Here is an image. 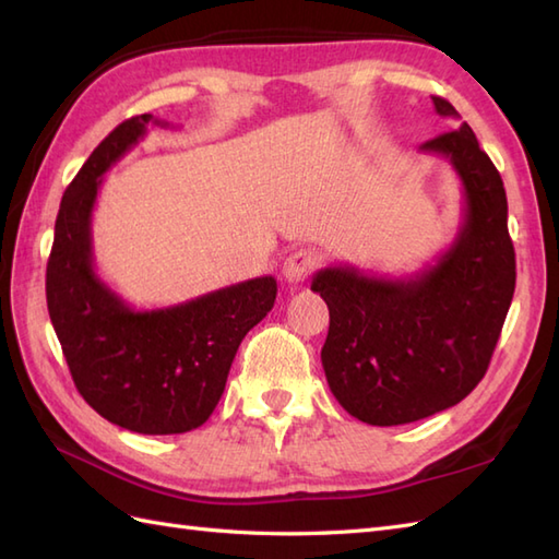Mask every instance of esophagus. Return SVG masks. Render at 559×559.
<instances>
[{
    "label": "esophagus",
    "instance_id": "34e87169",
    "mask_svg": "<svg viewBox=\"0 0 559 559\" xmlns=\"http://www.w3.org/2000/svg\"><path fill=\"white\" fill-rule=\"evenodd\" d=\"M317 264H319V257L317 252H312V249L307 247L295 249V252H290L286 261H283V278L288 283H302L317 269Z\"/></svg>",
    "mask_w": 559,
    "mask_h": 559
}]
</instances>
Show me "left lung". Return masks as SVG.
I'll return each mask as SVG.
<instances>
[{
	"instance_id": "1",
	"label": "left lung",
	"mask_w": 559,
	"mask_h": 559,
	"mask_svg": "<svg viewBox=\"0 0 559 559\" xmlns=\"http://www.w3.org/2000/svg\"><path fill=\"white\" fill-rule=\"evenodd\" d=\"M432 103L459 120L449 100ZM420 151L444 156L463 185V223L437 264L411 278L326 266L312 281L329 307L322 365L331 394L379 427L430 418L478 386L516 286L504 185L473 129L463 122Z\"/></svg>"
}]
</instances>
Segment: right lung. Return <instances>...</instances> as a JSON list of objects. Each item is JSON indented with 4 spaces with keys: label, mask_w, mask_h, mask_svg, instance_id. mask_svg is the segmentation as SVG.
<instances>
[{
    "label": "right lung",
    "mask_w": 559,
    "mask_h": 559,
    "mask_svg": "<svg viewBox=\"0 0 559 559\" xmlns=\"http://www.w3.org/2000/svg\"><path fill=\"white\" fill-rule=\"evenodd\" d=\"M153 115L115 127L83 163L59 204L47 261V312L71 379L105 420L139 435H180L218 406L237 348L271 312L276 278L235 283L165 310L136 312L93 269L91 218L103 175Z\"/></svg>",
    "instance_id": "1"
}]
</instances>
